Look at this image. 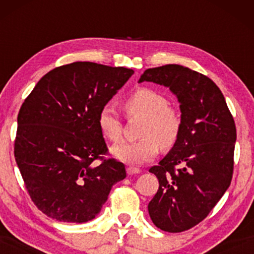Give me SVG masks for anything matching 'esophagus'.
I'll return each instance as SVG.
<instances>
[{"mask_svg":"<svg viewBox=\"0 0 254 254\" xmlns=\"http://www.w3.org/2000/svg\"><path fill=\"white\" fill-rule=\"evenodd\" d=\"M127 174H129V176H132V174L141 173V171H139L138 168H136V167H127Z\"/></svg>","mask_w":254,"mask_h":254,"instance_id":"1","label":"esophagus"}]
</instances>
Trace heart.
Listing matches in <instances>:
<instances>
[{
  "label": "heart",
  "mask_w": 254,
  "mask_h": 254,
  "mask_svg": "<svg viewBox=\"0 0 254 254\" xmlns=\"http://www.w3.org/2000/svg\"><path fill=\"white\" fill-rule=\"evenodd\" d=\"M124 110L129 116L143 118L142 138L135 142H122L112 147L116 159L129 165H142L150 161L159 153V147L168 149L179 137L182 121L174 109L168 106L165 95L150 88H138L125 99ZM99 127L110 141L122 137V122L115 110L106 106L98 117Z\"/></svg>",
  "instance_id": "obj_1"
}]
</instances>
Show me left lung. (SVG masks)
I'll return each instance as SVG.
<instances>
[{
    "instance_id": "8db88e82",
    "label": "left lung",
    "mask_w": 254,
    "mask_h": 254,
    "mask_svg": "<svg viewBox=\"0 0 254 254\" xmlns=\"http://www.w3.org/2000/svg\"><path fill=\"white\" fill-rule=\"evenodd\" d=\"M165 86L182 112L179 137L149 172L159 190L148 204L157 228L179 233L208 216L229 188L237 129L220 88L205 75L179 64L147 69L138 83Z\"/></svg>"
}]
</instances>
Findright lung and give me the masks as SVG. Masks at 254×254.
<instances>
[{"label":"right lung","instance_id":"add662e5","mask_svg":"<svg viewBox=\"0 0 254 254\" xmlns=\"http://www.w3.org/2000/svg\"><path fill=\"white\" fill-rule=\"evenodd\" d=\"M132 69L74 62L38 81L17 116L15 161L39 210L61 222L93 220L125 166L107 153L98 117Z\"/></svg>","mask_w":254,"mask_h":254}]
</instances>
